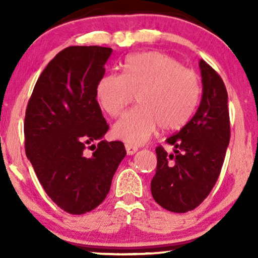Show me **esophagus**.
Masks as SVG:
<instances>
[{
    "instance_id": "esophagus-1",
    "label": "esophagus",
    "mask_w": 258,
    "mask_h": 258,
    "mask_svg": "<svg viewBox=\"0 0 258 258\" xmlns=\"http://www.w3.org/2000/svg\"><path fill=\"white\" fill-rule=\"evenodd\" d=\"M137 150H138L137 147L131 146V144H126V153H127V155H133V154L137 152Z\"/></svg>"
}]
</instances>
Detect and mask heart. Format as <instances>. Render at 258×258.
<instances>
[{
	"mask_svg": "<svg viewBox=\"0 0 258 258\" xmlns=\"http://www.w3.org/2000/svg\"><path fill=\"white\" fill-rule=\"evenodd\" d=\"M97 99L106 114L119 116L137 94V108L115 123L114 136L139 146L160 126L177 130L188 122L199 104L200 80L193 70L159 52L131 55L122 75L109 74L97 85Z\"/></svg>",
	"mask_w": 258,
	"mask_h": 258,
	"instance_id": "obj_1",
	"label": "heart"
}]
</instances>
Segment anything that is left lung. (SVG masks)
I'll return each mask as SVG.
<instances>
[{
  "mask_svg": "<svg viewBox=\"0 0 258 258\" xmlns=\"http://www.w3.org/2000/svg\"><path fill=\"white\" fill-rule=\"evenodd\" d=\"M203 96L191 120L166 142L167 154L156 148L158 165L150 183L154 200L171 212L183 214L199 206L221 173L230 138L228 94L221 76L199 61Z\"/></svg>",
  "mask_w": 258,
  "mask_h": 258,
  "instance_id": "obj_1",
  "label": "left lung"
}]
</instances>
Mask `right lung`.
<instances>
[{"label":"right lung","instance_id":"obj_1","mask_svg":"<svg viewBox=\"0 0 258 258\" xmlns=\"http://www.w3.org/2000/svg\"><path fill=\"white\" fill-rule=\"evenodd\" d=\"M111 53L100 46L59 52L38 78L26 108V156L47 195L72 215L103 203L126 156L122 142L102 141L109 126L96 91ZM94 140L99 146L85 156V146Z\"/></svg>","mask_w":258,"mask_h":258}]
</instances>
